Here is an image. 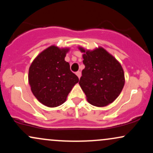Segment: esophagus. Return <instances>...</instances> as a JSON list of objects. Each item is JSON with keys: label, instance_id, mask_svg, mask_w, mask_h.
<instances>
[{"label": "esophagus", "instance_id": "34e87169", "mask_svg": "<svg viewBox=\"0 0 153 153\" xmlns=\"http://www.w3.org/2000/svg\"><path fill=\"white\" fill-rule=\"evenodd\" d=\"M75 74H76L77 76L78 77V78H80V76H81V73H80V71L76 72V73H75Z\"/></svg>", "mask_w": 153, "mask_h": 153}]
</instances>
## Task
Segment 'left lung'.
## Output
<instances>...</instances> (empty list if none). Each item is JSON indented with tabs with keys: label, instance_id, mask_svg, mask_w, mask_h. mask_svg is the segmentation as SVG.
<instances>
[{
	"label": "left lung",
	"instance_id": "8db88e82",
	"mask_svg": "<svg viewBox=\"0 0 153 153\" xmlns=\"http://www.w3.org/2000/svg\"><path fill=\"white\" fill-rule=\"evenodd\" d=\"M85 68L79 84L91 105L103 107L115 101L124 88L123 68L117 59L103 47L94 50L79 47Z\"/></svg>",
	"mask_w": 153,
	"mask_h": 153
}]
</instances>
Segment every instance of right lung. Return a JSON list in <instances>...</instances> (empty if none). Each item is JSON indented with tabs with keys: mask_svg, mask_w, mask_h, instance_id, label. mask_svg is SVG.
Masks as SVG:
<instances>
[{
	"mask_svg": "<svg viewBox=\"0 0 153 153\" xmlns=\"http://www.w3.org/2000/svg\"><path fill=\"white\" fill-rule=\"evenodd\" d=\"M69 50L52 45L39 54L29 67L28 78L31 92L45 106L53 108L62 105L79 81L65 60Z\"/></svg>",
	"mask_w": 153,
	"mask_h": 153,
	"instance_id": "obj_1",
	"label": "right lung"
}]
</instances>
